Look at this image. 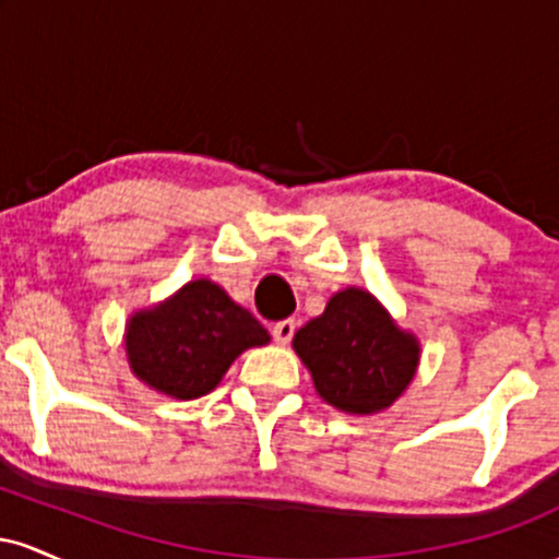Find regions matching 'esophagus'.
<instances>
[{"mask_svg":"<svg viewBox=\"0 0 559 559\" xmlns=\"http://www.w3.org/2000/svg\"><path fill=\"white\" fill-rule=\"evenodd\" d=\"M292 336H294V320H281V323L273 325V338H275V344L286 346L288 342H292Z\"/></svg>","mask_w":559,"mask_h":559,"instance_id":"esophagus-1","label":"esophagus"}]
</instances>
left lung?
Returning a JSON list of instances; mask_svg holds the SVG:
<instances>
[{
  "label": "left lung",
  "mask_w": 559,
  "mask_h": 559,
  "mask_svg": "<svg viewBox=\"0 0 559 559\" xmlns=\"http://www.w3.org/2000/svg\"><path fill=\"white\" fill-rule=\"evenodd\" d=\"M292 346L310 370L320 400L346 415L389 409L420 365L418 336L360 286L333 294L323 316L294 333Z\"/></svg>",
  "instance_id": "obj_1"
}]
</instances>
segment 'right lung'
Here are the masks:
<instances>
[{
    "label": "right lung",
    "mask_w": 559,
    "mask_h": 559,
    "mask_svg": "<svg viewBox=\"0 0 559 559\" xmlns=\"http://www.w3.org/2000/svg\"><path fill=\"white\" fill-rule=\"evenodd\" d=\"M267 342L260 320L210 278L189 281L168 299L131 312L123 333L131 373L181 402L210 394L241 352Z\"/></svg>",
    "instance_id": "right-lung-1"
}]
</instances>
